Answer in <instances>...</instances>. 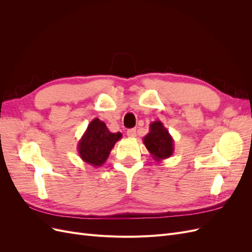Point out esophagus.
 I'll return each instance as SVG.
<instances>
[{"label": "esophagus", "instance_id": "obj_1", "mask_svg": "<svg viewBox=\"0 0 252 252\" xmlns=\"http://www.w3.org/2000/svg\"><path fill=\"white\" fill-rule=\"evenodd\" d=\"M135 135H136V130H135L134 128L128 129V130H127V136H128V138L133 139V138H135Z\"/></svg>", "mask_w": 252, "mask_h": 252}]
</instances>
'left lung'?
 Wrapping results in <instances>:
<instances>
[{
	"mask_svg": "<svg viewBox=\"0 0 252 252\" xmlns=\"http://www.w3.org/2000/svg\"><path fill=\"white\" fill-rule=\"evenodd\" d=\"M143 143L155 161L161 162L173 155V139L161 121L149 125V132L144 136Z\"/></svg>",
	"mask_w": 252,
	"mask_h": 252,
	"instance_id": "left-lung-1",
	"label": "left lung"
}]
</instances>
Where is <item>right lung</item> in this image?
<instances>
[{
	"mask_svg": "<svg viewBox=\"0 0 252 252\" xmlns=\"http://www.w3.org/2000/svg\"><path fill=\"white\" fill-rule=\"evenodd\" d=\"M121 138V132H110L104 122L95 118L88 124L78 143L79 156L91 166H102L108 158L114 144Z\"/></svg>",
	"mask_w": 252,
	"mask_h": 252,
	"instance_id": "1",
	"label": "right lung"
}]
</instances>
